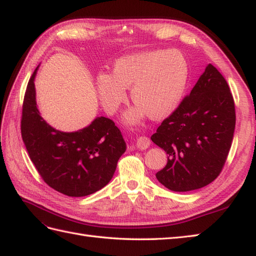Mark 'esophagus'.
<instances>
[{"instance_id": "obj_1", "label": "esophagus", "mask_w": 256, "mask_h": 256, "mask_svg": "<svg viewBox=\"0 0 256 256\" xmlns=\"http://www.w3.org/2000/svg\"><path fill=\"white\" fill-rule=\"evenodd\" d=\"M150 140L147 138V136H140V138H138V140H136V146H138V148H140V150H147L148 147H150Z\"/></svg>"}]
</instances>
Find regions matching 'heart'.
<instances>
[{
  "mask_svg": "<svg viewBox=\"0 0 256 256\" xmlns=\"http://www.w3.org/2000/svg\"><path fill=\"white\" fill-rule=\"evenodd\" d=\"M188 75V64L179 52H142L118 58L111 76L98 77L97 87L101 102L110 114L126 100L124 89L130 88L136 106L126 114V120L134 123L145 114L162 120L181 102Z\"/></svg>",
  "mask_w": 256,
  "mask_h": 256,
  "instance_id": "b5f03b06",
  "label": "heart"
}]
</instances>
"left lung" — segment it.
I'll return each mask as SVG.
<instances>
[{"label":"left lung","mask_w":256,"mask_h":256,"mask_svg":"<svg viewBox=\"0 0 256 256\" xmlns=\"http://www.w3.org/2000/svg\"><path fill=\"white\" fill-rule=\"evenodd\" d=\"M236 109L220 72L208 64L152 140L168 154L157 180L174 192L206 186L220 174L232 142Z\"/></svg>","instance_id":"8db88e82"}]
</instances>
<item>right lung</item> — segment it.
<instances>
[{"instance_id":"right-lung-1","label":"right lung","mask_w":256,"mask_h":256,"mask_svg":"<svg viewBox=\"0 0 256 256\" xmlns=\"http://www.w3.org/2000/svg\"><path fill=\"white\" fill-rule=\"evenodd\" d=\"M34 70L24 97L20 130L28 155L42 180L56 191L82 198L99 191L112 179L126 150L121 130L108 118L65 133L50 126L36 102Z\"/></svg>"}]
</instances>
